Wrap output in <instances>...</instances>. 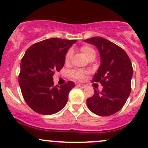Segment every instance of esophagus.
Returning <instances> with one entry per match:
<instances>
[{"instance_id":"1","label":"esophagus","mask_w":148,"mask_h":148,"mask_svg":"<svg viewBox=\"0 0 148 148\" xmlns=\"http://www.w3.org/2000/svg\"><path fill=\"white\" fill-rule=\"evenodd\" d=\"M77 87L81 88H84L86 87V86H85V85H83V84H77Z\"/></svg>"}]
</instances>
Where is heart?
<instances>
[{
    "label": "heart",
    "instance_id": "1",
    "mask_svg": "<svg viewBox=\"0 0 148 148\" xmlns=\"http://www.w3.org/2000/svg\"><path fill=\"white\" fill-rule=\"evenodd\" d=\"M81 51L83 53L84 55L86 56L87 58L90 57V56L93 55V54H95L96 55L95 50L92 47H90L89 46H82L81 47ZM72 54L73 51L71 49H69V51H67V53H66V57H65V61L66 62H68L71 60ZM86 74H88V71H84V70H74V71H71V73H70L73 79H77V80H82Z\"/></svg>",
    "mask_w": 148,
    "mask_h": 148
}]
</instances>
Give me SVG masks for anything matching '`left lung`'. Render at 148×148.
<instances>
[{"instance_id":"1","label":"left lung","mask_w":148,"mask_h":148,"mask_svg":"<svg viewBox=\"0 0 148 148\" xmlns=\"http://www.w3.org/2000/svg\"><path fill=\"white\" fill-rule=\"evenodd\" d=\"M96 46L100 54L101 64L92 82L103 86L86 101L94 114L108 116L118 112L125 104L130 90L133 67L127 53L119 46L101 37L86 40Z\"/></svg>"}]
</instances>
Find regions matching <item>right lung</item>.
Wrapping results in <instances>:
<instances>
[{
  "mask_svg": "<svg viewBox=\"0 0 148 148\" xmlns=\"http://www.w3.org/2000/svg\"><path fill=\"white\" fill-rule=\"evenodd\" d=\"M76 42L77 40L50 38L36 42L25 52L18 82L25 102L35 112L54 114L67 103L74 83L68 81L54 86L53 76L64 66L68 49Z\"/></svg>",
  "mask_w": 148,
  "mask_h": 148,
  "instance_id": "1",
  "label": "right lung"
}]
</instances>
